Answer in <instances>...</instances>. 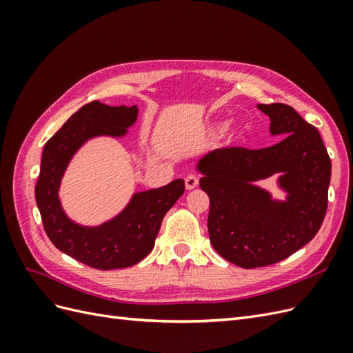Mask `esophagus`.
Wrapping results in <instances>:
<instances>
[{"label": "esophagus", "mask_w": 353, "mask_h": 353, "mask_svg": "<svg viewBox=\"0 0 353 353\" xmlns=\"http://www.w3.org/2000/svg\"><path fill=\"white\" fill-rule=\"evenodd\" d=\"M199 185V178L196 175H188L185 178V188L187 190H194Z\"/></svg>", "instance_id": "esophagus-1"}]
</instances>
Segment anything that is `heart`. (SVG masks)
<instances>
[{"mask_svg": "<svg viewBox=\"0 0 353 353\" xmlns=\"http://www.w3.org/2000/svg\"><path fill=\"white\" fill-rule=\"evenodd\" d=\"M228 126H230V121H227V119H225V121L215 122V123H213V125L210 126L209 134H210V135H213V137H215V135H219V134H222L223 131H225ZM239 131H240V132L243 131V125H239Z\"/></svg>", "mask_w": 353, "mask_h": 353, "instance_id": "heart-1", "label": "heart"}]
</instances>
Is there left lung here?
<instances>
[{
  "label": "left lung",
  "instance_id": "obj_1",
  "mask_svg": "<svg viewBox=\"0 0 353 353\" xmlns=\"http://www.w3.org/2000/svg\"><path fill=\"white\" fill-rule=\"evenodd\" d=\"M280 143L261 150L218 148L197 162L200 187L210 200V243L241 268L280 262L302 249L321 228L327 212L331 160L318 130L283 103L258 104ZM279 174L285 201L254 183Z\"/></svg>",
  "mask_w": 353,
  "mask_h": 353
}]
</instances>
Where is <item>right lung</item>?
<instances>
[{"label": "right lung", "instance_id": "add662e5", "mask_svg": "<svg viewBox=\"0 0 353 353\" xmlns=\"http://www.w3.org/2000/svg\"><path fill=\"white\" fill-rule=\"evenodd\" d=\"M137 116V105L91 101L69 117L42 152L35 199L47 236L60 252L95 270L128 268L143 261L154 248L166 212L185 190L179 178L165 187L138 191L122 212L95 227L81 225L63 210L60 184L74 153L95 137H125Z\"/></svg>", "mask_w": 353, "mask_h": 353}]
</instances>
